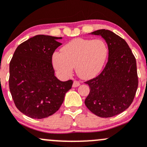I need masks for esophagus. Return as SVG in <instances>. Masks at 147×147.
I'll use <instances>...</instances> for the list:
<instances>
[{"label": "esophagus", "mask_w": 147, "mask_h": 147, "mask_svg": "<svg viewBox=\"0 0 147 147\" xmlns=\"http://www.w3.org/2000/svg\"><path fill=\"white\" fill-rule=\"evenodd\" d=\"M80 85V82H78V81L77 80H75L73 82V84H72V87H78V86Z\"/></svg>", "instance_id": "1"}]
</instances>
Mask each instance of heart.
<instances>
[{
  "label": "heart",
  "mask_w": 147,
  "mask_h": 147,
  "mask_svg": "<svg viewBox=\"0 0 147 147\" xmlns=\"http://www.w3.org/2000/svg\"><path fill=\"white\" fill-rule=\"evenodd\" d=\"M61 53L53 55V67L62 77L67 78L73 72L82 79L88 80L97 76L107 59L108 49L106 42L101 39L76 38L60 50Z\"/></svg>",
  "instance_id": "b5f03b06"
}]
</instances>
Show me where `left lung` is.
<instances>
[{"mask_svg": "<svg viewBox=\"0 0 147 147\" xmlns=\"http://www.w3.org/2000/svg\"><path fill=\"white\" fill-rule=\"evenodd\" d=\"M92 35H101L109 49L108 62L96 78L85 82L90 93L86 107L97 116L112 117L131 105L138 87L135 57L125 40L109 30H98Z\"/></svg>", "mask_w": 147, "mask_h": 147, "instance_id": "left-lung-1", "label": "left lung"}]
</instances>
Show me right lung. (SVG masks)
Instances as JSON below:
<instances>
[{"instance_id": "right-lung-1", "label": "right lung", "mask_w": 147, "mask_h": 147, "mask_svg": "<svg viewBox=\"0 0 147 147\" xmlns=\"http://www.w3.org/2000/svg\"><path fill=\"white\" fill-rule=\"evenodd\" d=\"M62 38L38 35L18 46L10 63L9 88L16 107L32 119L55 113L72 80L55 76L52 57Z\"/></svg>"}]
</instances>
